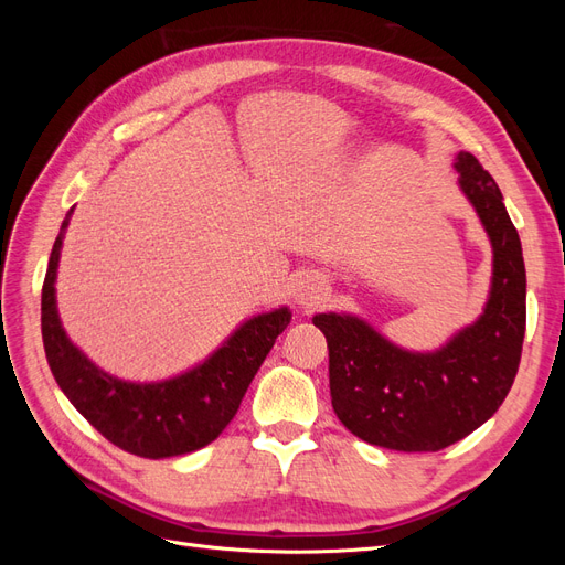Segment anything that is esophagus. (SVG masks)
Wrapping results in <instances>:
<instances>
[{
  "instance_id": "34e87169",
  "label": "esophagus",
  "mask_w": 565,
  "mask_h": 565,
  "mask_svg": "<svg viewBox=\"0 0 565 565\" xmlns=\"http://www.w3.org/2000/svg\"><path fill=\"white\" fill-rule=\"evenodd\" d=\"M295 297L299 303H306V306H313L320 301V287L316 285H309V282H299L297 289H295Z\"/></svg>"
}]
</instances>
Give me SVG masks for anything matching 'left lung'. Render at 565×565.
Returning a JSON list of instances; mask_svg holds the SVG:
<instances>
[{"label": "left lung", "mask_w": 565, "mask_h": 565, "mask_svg": "<svg viewBox=\"0 0 565 565\" xmlns=\"http://www.w3.org/2000/svg\"><path fill=\"white\" fill-rule=\"evenodd\" d=\"M459 185L492 243L483 316L436 353H407L353 316L320 313L330 349L332 407L372 446L436 452L488 422L514 384L525 334V266L502 193L471 152L455 160Z\"/></svg>", "instance_id": "8db88e82"}]
</instances>
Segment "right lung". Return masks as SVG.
<instances>
[{
    "label": "right lung",
    "instance_id": "obj_1",
    "mask_svg": "<svg viewBox=\"0 0 565 565\" xmlns=\"http://www.w3.org/2000/svg\"><path fill=\"white\" fill-rule=\"evenodd\" d=\"M71 214L73 210L63 218L42 285V339L51 374L77 413L117 448L148 459L204 448L235 417L256 370L292 316L278 309L247 320L210 361L177 380L160 384L115 380L67 341L56 313L54 280Z\"/></svg>",
    "mask_w": 565,
    "mask_h": 565
}]
</instances>
